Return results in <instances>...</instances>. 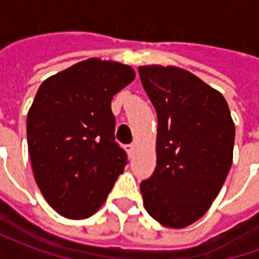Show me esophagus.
<instances>
[{
	"mask_svg": "<svg viewBox=\"0 0 259 259\" xmlns=\"http://www.w3.org/2000/svg\"><path fill=\"white\" fill-rule=\"evenodd\" d=\"M135 148H136L135 144H129V146H127V152H129L130 155H132V154L135 152Z\"/></svg>",
	"mask_w": 259,
	"mask_h": 259,
	"instance_id": "1",
	"label": "esophagus"
}]
</instances>
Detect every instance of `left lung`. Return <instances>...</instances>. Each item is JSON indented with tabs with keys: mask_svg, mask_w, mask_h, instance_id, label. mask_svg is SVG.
I'll list each match as a JSON object with an SVG mask.
<instances>
[{
	"mask_svg": "<svg viewBox=\"0 0 259 259\" xmlns=\"http://www.w3.org/2000/svg\"><path fill=\"white\" fill-rule=\"evenodd\" d=\"M157 111V168L140 190L147 212L166 228L198 221L217 198L233 162L228 102L195 74L176 66L139 68Z\"/></svg>",
	"mask_w": 259,
	"mask_h": 259,
	"instance_id": "left-lung-1",
	"label": "left lung"
}]
</instances>
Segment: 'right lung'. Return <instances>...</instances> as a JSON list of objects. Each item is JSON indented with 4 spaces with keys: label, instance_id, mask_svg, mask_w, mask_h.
<instances>
[{
    "label": "right lung",
    "instance_id": "add662e5",
    "mask_svg": "<svg viewBox=\"0 0 259 259\" xmlns=\"http://www.w3.org/2000/svg\"><path fill=\"white\" fill-rule=\"evenodd\" d=\"M129 65L90 58L42 81L27 113V147L38 189L59 215L98 211L127 163L115 143L113 96L132 83Z\"/></svg>",
    "mask_w": 259,
    "mask_h": 259
}]
</instances>
